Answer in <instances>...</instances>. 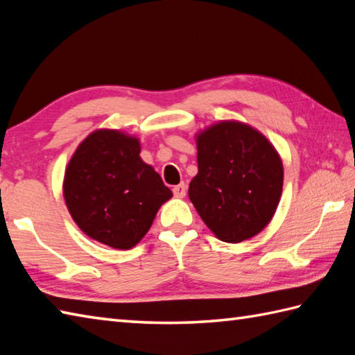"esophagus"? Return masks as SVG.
Here are the masks:
<instances>
[{"label": "esophagus", "mask_w": 355, "mask_h": 355, "mask_svg": "<svg viewBox=\"0 0 355 355\" xmlns=\"http://www.w3.org/2000/svg\"><path fill=\"white\" fill-rule=\"evenodd\" d=\"M172 191H173V195H175L177 198H183V197H186V193H187V186L184 183H180L177 186H173Z\"/></svg>", "instance_id": "esophagus-1"}]
</instances>
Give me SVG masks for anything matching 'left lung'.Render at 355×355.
I'll return each instance as SVG.
<instances>
[{
    "label": "left lung",
    "mask_w": 355,
    "mask_h": 355,
    "mask_svg": "<svg viewBox=\"0 0 355 355\" xmlns=\"http://www.w3.org/2000/svg\"><path fill=\"white\" fill-rule=\"evenodd\" d=\"M198 173L189 198L224 243L250 239L273 218L284 184L275 146L250 125L223 120L197 134Z\"/></svg>",
    "instance_id": "left-lung-1"
}]
</instances>
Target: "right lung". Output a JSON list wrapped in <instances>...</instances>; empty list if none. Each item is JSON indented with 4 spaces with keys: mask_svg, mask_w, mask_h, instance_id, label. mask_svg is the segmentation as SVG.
I'll return each instance as SVG.
<instances>
[{
    "mask_svg": "<svg viewBox=\"0 0 355 355\" xmlns=\"http://www.w3.org/2000/svg\"><path fill=\"white\" fill-rule=\"evenodd\" d=\"M171 197L162 177L140 158V140L117 130L89 134L65 169L64 198L74 223L119 250L140 243Z\"/></svg>",
    "mask_w": 355,
    "mask_h": 355,
    "instance_id": "obj_1",
    "label": "right lung"
}]
</instances>
